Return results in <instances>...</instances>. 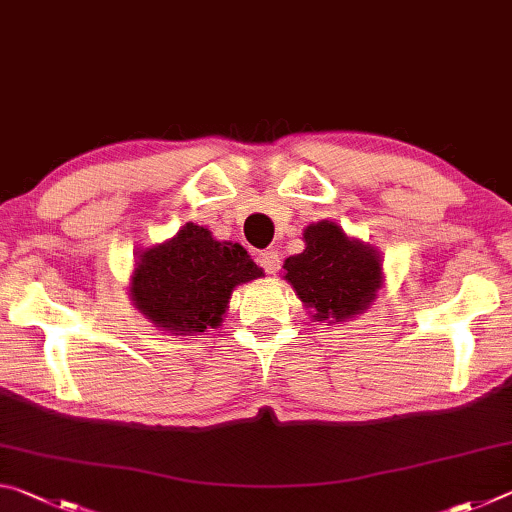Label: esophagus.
I'll use <instances>...</instances> for the list:
<instances>
[{"label":"esophagus","instance_id":"obj_1","mask_svg":"<svg viewBox=\"0 0 512 512\" xmlns=\"http://www.w3.org/2000/svg\"><path fill=\"white\" fill-rule=\"evenodd\" d=\"M257 264L262 266L268 275H275L277 271H280V255H277V250L266 248L257 255Z\"/></svg>","mask_w":512,"mask_h":512}]
</instances>
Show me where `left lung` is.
I'll return each mask as SVG.
<instances>
[{"label": "left lung", "instance_id": "left-lung-1", "mask_svg": "<svg viewBox=\"0 0 512 512\" xmlns=\"http://www.w3.org/2000/svg\"><path fill=\"white\" fill-rule=\"evenodd\" d=\"M305 250L284 259V280L314 309L316 320L343 323L366 311L384 284L381 257L370 244L352 239L334 221L302 232Z\"/></svg>", "mask_w": 512, "mask_h": 512}]
</instances>
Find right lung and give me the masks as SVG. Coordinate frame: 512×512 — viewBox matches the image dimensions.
Listing matches in <instances>:
<instances>
[{
	"label": "right lung",
	"mask_w": 512,
	"mask_h": 512,
	"mask_svg": "<svg viewBox=\"0 0 512 512\" xmlns=\"http://www.w3.org/2000/svg\"><path fill=\"white\" fill-rule=\"evenodd\" d=\"M262 275L244 246L185 223L176 237L137 255L131 300L164 332L196 336L223 323L235 287Z\"/></svg>",
	"instance_id": "right-lung-1"
}]
</instances>
